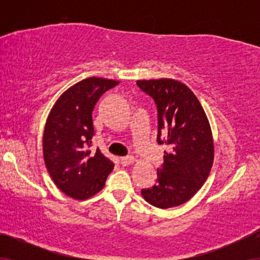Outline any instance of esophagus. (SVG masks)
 <instances>
[{
  "label": "esophagus",
  "instance_id": "1",
  "mask_svg": "<svg viewBox=\"0 0 260 260\" xmlns=\"http://www.w3.org/2000/svg\"><path fill=\"white\" fill-rule=\"evenodd\" d=\"M134 162H135V157H134V156H126V157H122V158H120V163H122L123 166L133 165Z\"/></svg>",
  "mask_w": 260,
  "mask_h": 260
}]
</instances>
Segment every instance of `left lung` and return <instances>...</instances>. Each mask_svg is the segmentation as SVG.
Instances as JSON below:
<instances>
[{"label": "left lung", "mask_w": 260, "mask_h": 260, "mask_svg": "<svg viewBox=\"0 0 260 260\" xmlns=\"http://www.w3.org/2000/svg\"><path fill=\"white\" fill-rule=\"evenodd\" d=\"M138 87L156 103L158 144H166L157 182L142 189V197L158 208H172L198 193L211 173L214 143L211 125L197 95L175 79L137 80Z\"/></svg>", "instance_id": "obj_1"}]
</instances>
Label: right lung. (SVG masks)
I'll return each instance as SVG.
<instances>
[{
    "label": "right lung",
    "mask_w": 260,
    "mask_h": 260,
    "mask_svg": "<svg viewBox=\"0 0 260 260\" xmlns=\"http://www.w3.org/2000/svg\"><path fill=\"white\" fill-rule=\"evenodd\" d=\"M118 80L91 77L63 92L49 112L42 150L46 168L60 190L76 200L101 191L113 163L101 150H91L92 112L99 98Z\"/></svg>",
    "instance_id": "right-lung-1"
}]
</instances>
